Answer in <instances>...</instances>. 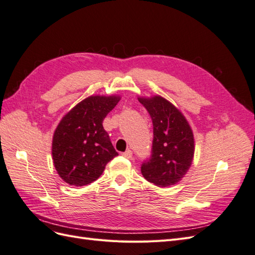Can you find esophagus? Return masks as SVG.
Wrapping results in <instances>:
<instances>
[{
	"label": "esophagus",
	"instance_id": "obj_1",
	"mask_svg": "<svg viewBox=\"0 0 255 255\" xmlns=\"http://www.w3.org/2000/svg\"><path fill=\"white\" fill-rule=\"evenodd\" d=\"M122 155L125 156V157H127V158H132V155H133V152L130 151V150H127L126 152H123L122 153Z\"/></svg>",
	"mask_w": 255,
	"mask_h": 255
}]
</instances>
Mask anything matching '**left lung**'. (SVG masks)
<instances>
[{
  "label": "left lung",
  "mask_w": 255,
  "mask_h": 255,
  "mask_svg": "<svg viewBox=\"0 0 255 255\" xmlns=\"http://www.w3.org/2000/svg\"><path fill=\"white\" fill-rule=\"evenodd\" d=\"M148 111L153 125L152 151L141 165L144 179L158 187L182 180L191 166L195 153L194 134L183 114L159 96L138 98Z\"/></svg>",
  "instance_id": "8db88e82"
}]
</instances>
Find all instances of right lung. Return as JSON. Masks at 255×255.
<instances>
[{
    "instance_id": "1",
    "label": "right lung",
    "mask_w": 255,
    "mask_h": 255,
    "mask_svg": "<svg viewBox=\"0 0 255 255\" xmlns=\"http://www.w3.org/2000/svg\"><path fill=\"white\" fill-rule=\"evenodd\" d=\"M119 101L118 96H91L60 120L53 136L52 155L58 175L71 186L95 182L118 155L102 123Z\"/></svg>"
}]
</instances>
